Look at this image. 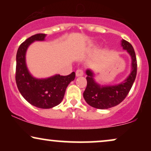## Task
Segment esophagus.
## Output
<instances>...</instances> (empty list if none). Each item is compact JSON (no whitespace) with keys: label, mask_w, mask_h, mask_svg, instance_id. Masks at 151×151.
<instances>
[{"label":"esophagus","mask_w":151,"mask_h":151,"mask_svg":"<svg viewBox=\"0 0 151 151\" xmlns=\"http://www.w3.org/2000/svg\"><path fill=\"white\" fill-rule=\"evenodd\" d=\"M83 74H84V72L82 70H77L76 71V76L77 77H81V76H83Z\"/></svg>","instance_id":"1"}]
</instances>
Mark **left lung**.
<instances>
[{
  "label": "left lung",
  "mask_w": 151,
  "mask_h": 151,
  "mask_svg": "<svg viewBox=\"0 0 151 151\" xmlns=\"http://www.w3.org/2000/svg\"><path fill=\"white\" fill-rule=\"evenodd\" d=\"M123 49L126 50L131 58V71L127 78L115 85H101L94 79V73L86 70L87 85L83 93L86 103L96 109H107L116 106L126 97L132 87L137 73V61L133 46L125 40H121Z\"/></svg>",
  "instance_id": "1"
}]
</instances>
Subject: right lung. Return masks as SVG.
I'll use <instances>...</instances> for the list:
<instances>
[{
    "mask_svg": "<svg viewBox=\"0 0 151 151\" xmlns=\"http://www.w3.org/2000/svg\"><path fill=\"white\" fill-rule=\"evenodd\" d=\"M45 34L34 35L22 43L16 55L15 81L19 91L30 104L40 109H50L61 103L67 86L75 78V72L67 76L55 74L45 79H37L29 72L25 55L35 41H44Z\"/></svg>",
    "mask_w": 151,
    "mask_h": 151,
    "instance_id": "obj_1",
    "label": "right lung"
}]
</instances>
